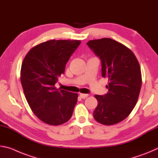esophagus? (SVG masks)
Masks as SVG:
<instances>
[{
  "label": "esophagus",
  "mask_w": 158,
  "mask_h": 158,
  "mask_svg": "<svg viewBox=\"0 0 158 158\" xmlns=\"http://www.w3.org/2000/svg\"><path fill=\"white\" fill-rule=\"evenodd\" d=\"M80 97L83 99L86 98L87 97H89V94H84V93H80Z\"/></svg>",
  "instance_id": "obj_1"
}]
</instances>
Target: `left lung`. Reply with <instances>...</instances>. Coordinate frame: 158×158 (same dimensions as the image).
Segmentation results:
<instances>
[{
  "label": "left lung",
  "mask_w": 158,
  "mask_h": 158,
  "mask_svg": "<svg viewBox=\"0 0 158 158\" xmlns=\"http://www.w3.org/2000/svg\"><path fill=\"white\" fill-rule=\"evenodd\" d=\"M87 44L100 58L102 76L108 79V93L95 95L98 104L93 117L105 125L118 123L137 104L142 81L139 63L129 48L111 38L93 40Z\"/></svg>",
  "instance_id": "left-lung-1"
}]
</instances>
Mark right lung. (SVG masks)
I'll return each instance as SVG.
<instances>
[{
	"mask_svg": "<svg viewBox=\"0 0 158 158\" xmlns=\"http://www.w3.org/2000/svg\"><path fill=\"white\" fill-rule=\"evenodd\" d=\"M80 40H52L31 48L21 68V83L32 111L42 122L59 125L73 115L78 94L55 86Z\"/></svg>",
	"mask_w": 158,
	"mask_h": 158,
	"instance_id": "obj_1",
	"label": "right lung"
}]
</instances>
